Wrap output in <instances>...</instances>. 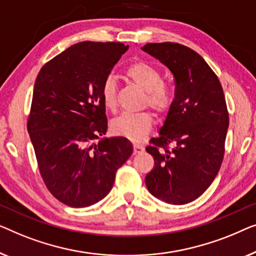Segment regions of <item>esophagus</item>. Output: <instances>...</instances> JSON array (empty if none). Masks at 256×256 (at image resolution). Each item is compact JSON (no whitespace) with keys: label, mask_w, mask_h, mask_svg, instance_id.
I'll return each mask as SVG.
<instances>
[{"label":"esophagus","mask_w":256,"mask_h":256,"mask_svg":"<svg viewBox=\"0 0 256 256\" xmlns=\"http://www.w3.org/2000/svg\"><path fill=\"white\" fill-rule=\"evenodd\" d=\"M144 146L142 145H140V144H134V145H133V152H134V154H139V153H142V152H144Z\"/></svg>","instance_id":"esophagus-1"}]
</instances>
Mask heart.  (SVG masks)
<instances>
[{"instance_id": "b5f03b06", "label": "heart", "mask_w": 256, "mask_h": 256, "mask_svg": "<svg viewBox=\"0 0 256 256\" xmlns=\"http://www.w3.org/2000/svg\"><path fill=\"white\" fill-rule=\"evenodd\" d=\"M125 76L133 84L145 92V103L158 114H164L172 102V92L162 82L160 70L152 64L136 61L125 68ZM100 95L104 106L109 110L117 108V82L112 76L104 78ZM153 120L150 112H125L114 120L112 130L118 136H125L133 142H142L152 128Z\"/></svg>"}]
</instances>
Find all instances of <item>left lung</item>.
<instances>
[{
  "label": "left lung",
  "mask_w": 256,
  "mask_h": 256,
  "mask_svg": "<svg viewBox=\"0 0 256 256\" xmlns=\"http://www.w3.org/2000/svg\"><path fill=\"white\" fill-rule=\"evenodd\" d=\"M142 51L166 64L176 84L160 136L146 147L154 158L147 189L166 203H190L214 182L224 159L230 120L224 92L203 58L184 45L150 42Z\"/></svg>",
  "instance_id": "1"
}]
</instances>
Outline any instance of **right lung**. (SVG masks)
I'll list each match as a JSON object with an SVG mask.
<instances>
[{"instance_id": "1", "label": "right lung", "mask_w": 256, "mask_h": 256, "mask_svg": "<svg viewBox=\"0 0 256 256\" xmlns=\"http://www.w3.org/2000/svg\"><path fill=\"white\" fill-rule=\"evenodd\" d=\"M128 50L122 42H78L46 62L36 78L28 132L46 188L68 206L104 198L132 154L124 136L94 142L108 130L100 87Z\"/></svg>"}]
</instances>
